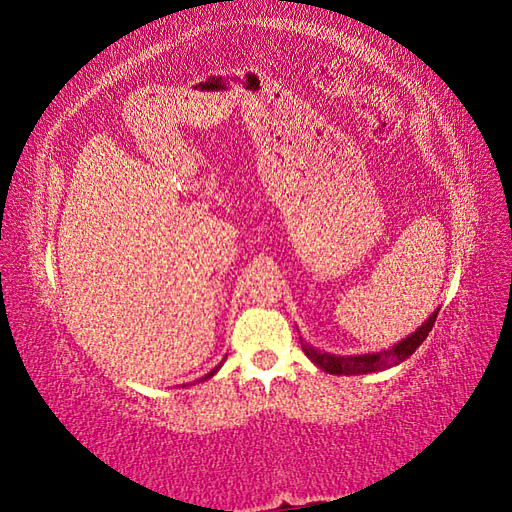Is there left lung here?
I'll return each instance as SVG.
<instances>
[{
  "mask_svg": "<svg viewBox=\"0 0 512 512\" xmlns=\"http://www.w3.org/2000/svg\"><path fill=\"white\" fill-rule=\"evenodd\" d=\"M438 318V309L429 316V320L423 324L421 329L414 331L410 337H406L404 342H399L397 346H393V350L386 352H378V354H361V356H333L327 352H318L312 346H307L301 342L303 352L312 359L320 369L327 371V374H337V376H356V374H371V371H382L386 367H393L401 361H406L408 356L421 346L433 322Z\"/></svg>",
  "mask_w": 512,
  "mask_h": 512,
  "instance_id": "1",
  "label": "left lung"
}]
</instances>
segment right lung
<instances>
[{
	"label": "right lung",
	"mask_w": 512,
	"mask_h": 512,
	"mask_svg": "<svg viewBox=\"0 0 512 512\" xmlns=\"http://www.w3.org/2000/svg\"><path fill=\"white\" fill-rule=\"evenodd\" d=\"M218 369H220V365H218V367H215L213 371H209V374H207V376H203V378H200V380H207V378H211V376H213V374H215V371H218ZM200 380H198V382H200Z\"/></svg>",
	"instance_id": "1"
}]
</instances>
